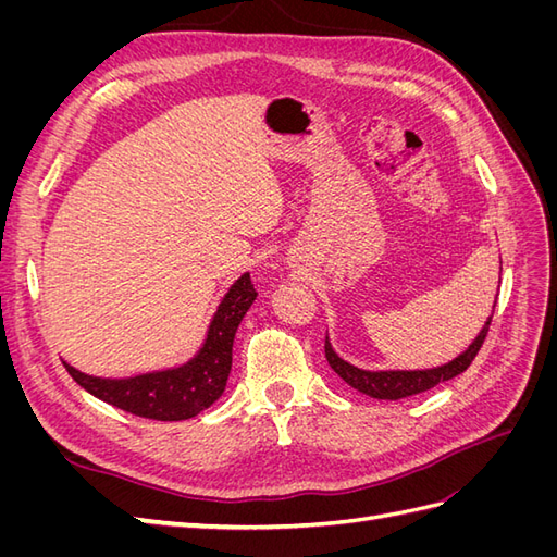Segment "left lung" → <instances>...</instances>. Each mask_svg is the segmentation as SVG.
I'll return each instance as SVG.
<instances>
[{"instance_id": "obj_1", "label": "left lung", "mask_w": 557, "mask_h": 557, "mask_svg": "<svg viewBox=\"0 0 557 557\" xmlns=\"http://www.w3.org/2000/svg\"><path fill=\"white\" fill-rule=\"evenodd\" d=\"M491 320L493 318H487V323L483 325L476 339L471 342V346L462 352V356L450 360L448 364L434 367V369H416V372H367V369L352 367L336 356L327 336H325V358L334 372L339 374L350 387L360 391L362 395H369L374 399H404V397H411L418 393H425L436 383L450 381L458 374H462L465 369L471 364V360L476 358V352L481 350L487 327H491Z\"/></svg>"}]
</instances>
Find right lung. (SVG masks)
Here are the masks:
<instances>
[{
	"label": "right lung",
	"instance_id": "obj_1",
	"mask_svg": "<svg viewBox=\"0 0 557 557\" xmlns=\"http://www.w3.org/2000/svg\"><path fill=\"white\" fill-rule=\"evenodd\" d=\"M256 297L250 274H244L218 307L205 346L181 367L132 379H99L83 374L66 362L64 367L83 391L111 407L150 420H188L223 395L232 369L234 334Z\"/></svg>",
	"mask_w": 557,
	"mask_h": 557
}]
</instances>
